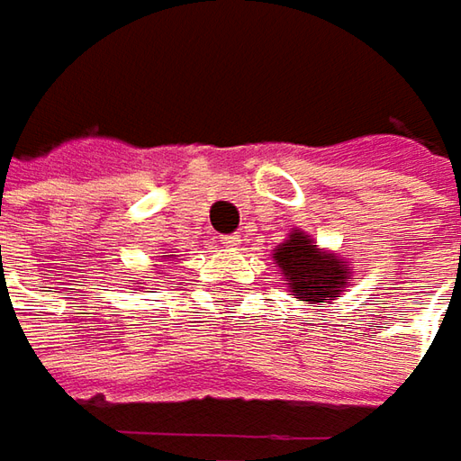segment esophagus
<instances>
[{
  "label": "esophagus",
  "instance_id": "obj_1",
  "mask_svg": "<svg viewBox=\"0 0 461 461\" xmlns=\"http://www.w3.org/2000/svg\"><path fill=\"white\" fill-rule=\"evenodd\" d=\"M222 243L228 246V249H236L240 243V236H236V233H230V236H222Z\"/></svg>",
  "mask_w": 461,
  "mask_h": 461
}]
</instances>
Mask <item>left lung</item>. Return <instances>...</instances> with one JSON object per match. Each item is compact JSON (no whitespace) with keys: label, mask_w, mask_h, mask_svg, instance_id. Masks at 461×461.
I'll use <instances>...</instances> for the list:
<instances>
[{"label":"left lung","mask_w":461,"mask_h":461,"mask_svg":"<svg viewBox=\"0 0 461 461\" xmlns=\"http://www.w3.org/2000/svg\"><path fill=\"white\" fill-rule=\"evenodd\" d=\"M275 261L285 275L287 287L310 305L344 293L348 264L318 251L305 233H293L290 240L275 251Z\"/></svg>","instance_id":"left-lung-1"}]
</instances>
